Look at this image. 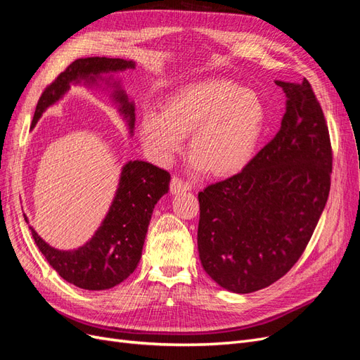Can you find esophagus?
<instances>
[{
    "instance_id": "34e87169",
    "label": "esophagus",
    "mask_w": 360,
    "mask_h": 360,
    "mask_svg": "<svg viewBox=\"0 0 360 360\" xmlns=\"http://www.w3.org/2000/svg\"><path fill=\"white\" fill-rule=\"evenodd\" d=\"M192 189V184L184 181L181 179H179L177 176H174L172 180H171V192L172 193H180V192H186V191H191Z\"/></svg>"
}]
</instances>
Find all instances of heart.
Here are the masks:
<instances>
[{
  "label": "heart",
  "instance_id": "b5f03b06",
  "mask_svg": "<svg viewBox=\"0 0 360 360\" xmlns=\"http://www.w3.org/2000/svg\"><path fill=\"white\" fill-rule=\"evenodd\" d=\"M266 122L258 96L237 82L207 79L172 94L162 112L141 114V143L159 163H168L191 135L192 165L216 177L242 171L255 155Z\"/></svg>",
  "mask_w": 360,
  "mask_h": 360
}]
</instances>
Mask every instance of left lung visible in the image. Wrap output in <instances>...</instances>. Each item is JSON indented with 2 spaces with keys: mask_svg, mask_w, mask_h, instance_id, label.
I'll return each instance as SVG.
<instances>
[{
  "mask_svg": "<svg viewBox=\"0 0 360 360\" xmlns=\"http://www.w3.org/2000/svg\"><path fill=\"white\" fill-rule=\"evenodd\" d=\"M287 96L281 129L236 176L198 193V250L222 288H266L297 263L328 202L329 129L308 79L275 81Z\"/></svg>",
  "mask_w": 360,
  "mask_h": 360,
  "instance_id": "obj_1",
  "label": "left lung"
}]
</instances>
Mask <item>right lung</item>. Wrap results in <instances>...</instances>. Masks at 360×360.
<instances>
[{
    "mask_svg": "<svg viewBox=\"0 0 360 360\" xmlns=\"http://www.w3.org/2000/svg\"><path fill=\"white\" fill-rule=\"evenodd\" d=\"M135 69L134 61L123 58L89 57L75 60L61 72L57 79L41 93L32 117L31 127H34L41 114L51 105L58 102L70 89V84H97L105 81L112 86V102L117 103L120 115H123L134 134L135 105L129 101L120 81L112 79L115 72ZM103 74L110 77L103 78ZM169 172L151 165L144 160H129L120 174L118 188L112 204L108 210L102 225L84 246L73 250H60L49 246L30 226L32 238L45 255L48 263L58 271V275L70 284L84 290H108L118 285L136 269L148 224L155 205L169 189ZM28 222L27 216L24 214Z\"/></svg>",
    "mask_w": 360,
    "mask_h": 360,
    "instance_id": "right-lung-1",
    "label": "right lung"
}]
</instances>
